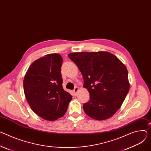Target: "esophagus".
I'll return each instance as SVG.
<instances>
[{
	"mask_svg": "<svg viewBox=\"0 0 151 151\" xmlns=\"http://www.w3.org/2000/svg\"><path fill=\"white\" fill-rule=\"evenodd\" d=\"M78 90H79L78 87H75V88H74V90H73V93H74V95H75V96L76 95V93H77Z\"/></svg>",
	"mask_w": 151,
	"mask_h": 151,
	"instance_id": "1",
	"label": "esophagus"
}]
</instances>
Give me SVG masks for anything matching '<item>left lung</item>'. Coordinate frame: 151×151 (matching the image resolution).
<instances>
[{"instance_id":"8db88e82","label":"left lung","mask_w":151,"mask_h":151,"mask_svg":"<svg viewBox=\"0 0 151 151\" xmlns=\"http://www.w3.org/2000/svg\"><path fill=\"white\" fill-rule=\"evenodd\" d=\"M68 57L81 71L90 94V100L83 105L86 114L98 120L111 117L129 90L125 65L108 52H75Z\"/></svg>"}]
</instances>
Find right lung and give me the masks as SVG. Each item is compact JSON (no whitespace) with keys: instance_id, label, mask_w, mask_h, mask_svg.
Returning a JSON list of instances; mask_svg holds the SVG:
<instances>
[{"instance_id":"1","label":"right lung","mask_w":151,"mask_h":151,"mask_svg":"<svg viewBox=\"0 0 151 151\" xmlns=\"http://www.w3.org/2000/svg\"><path fill=\"white\" fill-rule=\"evenodd\" d=\"M62 64L60 55H46L30 65L24 78L27 101L35 114L47 120L63 117L72 99L63 88Z\"/></svg>"}]
</instances>
